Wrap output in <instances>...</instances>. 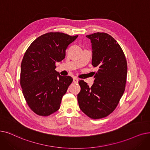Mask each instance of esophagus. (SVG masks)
<instances>
[{"mask_svg": "<svg viewBox=\"0 0 150 150\" xmlns=\"http://www.w3.org/2000/svg\"><path fill=\"white\" fill-rule=\"evenodd\" d=\"M73 81L75 83H78V81H79V79H78V78H76V77H74L73 79Z\"/></svg>", "mask_w": 150, "mask_h": 150, "instance_id": "obj_1", "label": "esophagus"}]
</instances>
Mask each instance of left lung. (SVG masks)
<instances>
[{
  "instance_id": "1",
  "label": "left lung",
  "mask_w": 150,
  "mask_h": 150,
  "mask_svg": "<svg viewBox=\"0 0 150 150\" xmlns=\"http://www.w3.org/2000/svg\"><path fill=\"white\" fill-rule=\"evenodd\" d=\"M92 43V65L99 68L91 87L79 81L81 91L77 96L81 111L92 119L112 113L125 92L127 61L120 45L109 34L97 32L86 35Z\"/></svg>"
}]
</instances>
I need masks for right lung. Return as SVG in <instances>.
I'll use <instances>...</instances> for the list:
<instances>
[{
  "mask_svg": "<svg viewBox=\"0 0 150 150\" xmlns=\"http://www.w3.org/2000/svg\"><path fill=\"white\" fill-rule=\"evenodd\" d=\"M78 35L48 32L37 38L24 55L20 84L29 107L35 114L47 116L60 108L62 96L73 81L55 70L56 62L66 56V50Z\"/></svg>",
  "mask_w": 150,
  "mask_h": 150,
  "instance_id": "right-lung-1",
  "label": "right lung"
}]
</instances>
